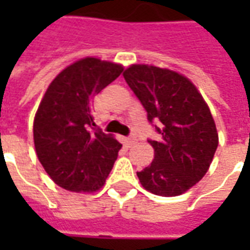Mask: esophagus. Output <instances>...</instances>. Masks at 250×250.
I'll use <instances>...</instances> for the list:
<instances>
[{
  "label": "esophagus",
  "mask_w": 250,
  "mask_h": 250,
  "mask_svg": "<svg viewBox=\"0 0 250 250\" xmlns=\"http://www.w3.org/2000/svg\"><path fill=\"white\" fill-rule=\"evenodd\" d=\"M136 136H135V135H132V136H129V138H128V139H126V143H128V145H129V146H132V145H135V142H136Z\"/></svg>",
  "instance_id": "esophagus-1"
}]
</instances>
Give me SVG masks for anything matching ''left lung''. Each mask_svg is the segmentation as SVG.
Returning a JSON list of instances; mask_svg holds the SVG:
<instances>
[{"mask_svg": "<svg viewBox=\"0 0 250 250\" xmlns=\"http://www.w3.org/2000/svg\"><path fill=\"white\" fill-rule=\"evenodd\" d=\"M124 78L147 111L159 120L161 139L149 140L151 164L138 172L142 187L159 196H179L206 175L218 146L207 103L185 75L149 63H133Z\"/></svg>", "mask_w": 250, "mask_h": 250, "instance_id": "8db88e82", "label": "left lung"}]
</instances>
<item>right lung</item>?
Wrapping results in <instances>:
<instances>
[{"instance_id": "right-lung-1", "label": "right lung", "mask_w": 250, "mask_h": 250, "mask_svg": "<svg viewBox=\"0 0 250 250\" xmlns=\"http://www.w3.org/2000/svg\"><path fill=\"white\" fill-rule=\"evenodd\" d=\"M121 63L86 57L68 65L47 87L33 122L37 159L58 187L93 193L104 187L122 147L96 126L90 101L115 81Z\"/></svg>"}]
</instances>
